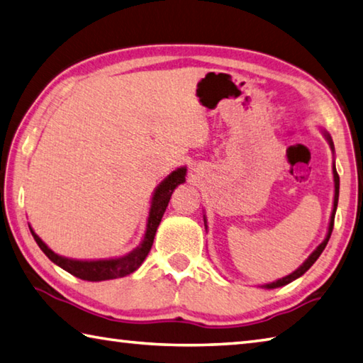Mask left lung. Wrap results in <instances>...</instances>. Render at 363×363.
Returning <instances> with one entry per match:
<instances>
[{
	"mask_svg": "<svg viewBox=\"0 0 363 363\" xmlns=\"http://www.w3.org/2000/svg\"><path fill=\"white\" fill-rule=\"evenodd\" d=\"M327 139H329V142H330V145H332V148H333V143H332V139H330V135H327ZM333 179H335V199H333V211H332V216H330V225H329V232H327V237H325V240L320 243L316 250H314L313 252H311V256L306 259V261L303 262V265L300 267V269H297L296 272L294 273H291V275H288V277H284V278H281V279H278V281H275V283H270V284H264V288H267V289H275V288H279V286H284V284H289L291 281H294V279L296 278H298V277H302L303 273L310 269V267L318 261V257L320 256V252L324 251V248H325V245H327V242H329V238H330V235H332V230H333V223H335V211H337V205H338V194H340V177H338V174H337V169H335V164H333Z\"/></svg>",
	"mask_w": 363,
	"mask_h": 363,
	"instance_id": "1",
	"label": "left lung"
}]
</instances>
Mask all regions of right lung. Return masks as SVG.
<instances>
[{
  "instance_id": "1",
  "label": "right lung",
  "mask_w": 363,
  "mask_h": 363,
  "mask_svg": "<svg viewBox=\"0 0 363 363\" xmlns=\"http://www.w3.org/2000/svg\"><path fill=\"white\" fill-rule=\"evenodd\" d=\"M184 175H186V169L184 167L177 169L160 184L153 196L152 208H150L145 238H143V242L138 250H134L131 255H128L125 257L108 259V261H72V259H66L55 255L49 246L40 240V238L34 234L31 229L30 230L34 237V240H36V243L39 245V248L44 251V255L49 257L52 262L60 265L61 269H65L66 272H69L74 277H77L80 279H86V281H104V279L126 277L129 273L138 270L142 265V262L145 261L150 250H152L156 229H158L164 211L167 208L170 196H172L174 189L179 186L180 183L184 182Z\"/></svg>"
}]
</instances>
